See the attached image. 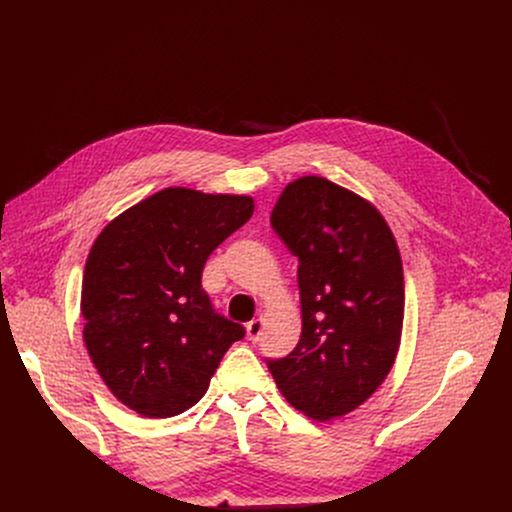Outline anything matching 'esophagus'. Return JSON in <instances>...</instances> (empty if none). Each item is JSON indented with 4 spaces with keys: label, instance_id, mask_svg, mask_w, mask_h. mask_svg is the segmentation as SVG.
<instances>
[{
    "label": "esophagus",
    "instance_id": "obj_1",
    "mask_svg": "<svg viewBox=\"0 0 512 512\" xmlns=\"http://www.w3.org/2000/svg\"><path fill=\"white\" fill-rule=\"evenodd\" d=\"M261 330H263V320H261V318H253V320L247 324V336H249V340L257 342L259 336H261Z\"/></svg>",
    "mask_w": 512,
    "mask_h": 512
}]
</instances>
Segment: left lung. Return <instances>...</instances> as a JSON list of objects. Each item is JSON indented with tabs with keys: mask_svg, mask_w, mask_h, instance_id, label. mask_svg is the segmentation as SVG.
<instances>
[{
	"mask_svg": "<svg viewBox=\"0 0 512 512\" xmlns=\"http://www.w3.org/2000/svg\"><path fill=\"white\" fill-rule=\"evenodd\" d=\"M271 227L300 261L302 336L267 367L308 417L346 415L379 389L399 350L405 285L395 237L371 202L320 176L285 186Z\"/></svg>",
	"mask_w": 512,
	"mask_h": 512,
	"instance_id": "1",
	"label": "left lung"
}]
</instances>
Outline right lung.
I'll list each match as a JSON object with an SVG mask.
<instances>
[{"label":"right lung","instance_id":"right-lung-1","mask_svg":"<svg viewBox=\"0 0 512 512\" xmlns=\"http://www.w3.org/2000/svg\"><path fill=\"white\" fill-rule=\"evenodd\" d=\"M251 196L166 188L97 237L83 275V338L109 391L143 417H172L206 393L245 328L202 289L210 253L253 214Z\"/></svg>","mask_w":512,"mask_h":512}]
</instances>
